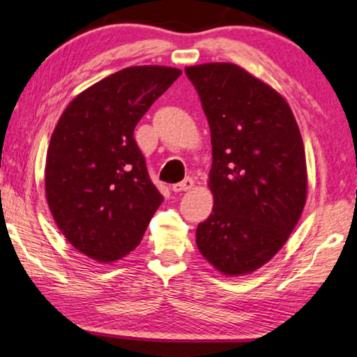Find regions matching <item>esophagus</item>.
I'll return each instance as SVG.
<instances>
[{
	"mask_svg": "<svg viewBox=\"0 0 357 357\" xmlns=\"http://www.w3.org/2000/svg\"><path fill=\"white\" fill-rule=\"evenodd\" d=\"M192 186H195V180L192 178H185L183 182H178V183H174L171 186V190L174 192H182V191H190Z\"/></svg>",
	"mask_w": 357,
	"mask_h": 357,
	"instance_id": "1",
	"label": "esophagus"
}]
</instances>
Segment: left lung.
<instances>
[{
  "label": "left lung",
  "mask_w": 357,
  "mask_h": 357,
  "mask_svg": "<svg viewBox=\"0 0 357 357\" xmlns=\"http://www.w3.org/2000/svg\"><path fill=\"white\" fill-rule=\"evenodd\" d=\"M185 73L212 137L213 210L197 226V248L225 275H247L278 253L305 206L299 126L284 98L237 64L206 63Z\"/></svg>",
  "instance_id": "left-lung-1"
}]
</instances>
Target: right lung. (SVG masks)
<instances>
[{
  "mask_svg": "<svg viewBox=\"0 0 357 357\" xmlns=\"http://www.w3.org/2000/svg\"><path fill=\"white\" fill-rule=\"evenodd\" d=\"M182 71L125 68L64 109L45 160V197L58 229L80 253L114 262L137 247L162 196L134 128Z\"/></svg>",
  "mask_w": 357,
  "mask_h": 357,
  "instance_id": "obj_1",
  "label": "right lung"
}]
</instances>
